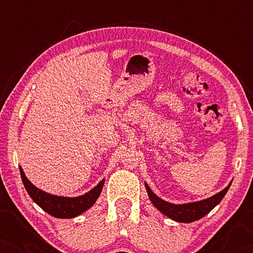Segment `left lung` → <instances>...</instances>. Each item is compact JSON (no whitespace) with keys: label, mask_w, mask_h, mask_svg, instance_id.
I'll return each instance as SVG.
<instances>
[{"label":"left lung","mask_w":253,"mask_h":253,"mask_svg":"<svg viewBox=\"0 0 253 253\" xmlns=\"http://www.w3.org/2000/svg\"><path fill=\"white\" fill-rule=\"evenodd\" d=\"M231 184V183H230ZM230 184L227 186L226 189H223L222 191H220L213 197L210 198L200 200V202L195 203H189V204H182V205H175V204L165 202L161 198H159L157 195H154L153 191L150 189L146 183H145V188L150 197L151 202L157 209L160 211L162 214L167 215L170 219L177 221V222H193V221L202 219L203 216H205L206 214H209L217 204H219L229 189Z\"/></svg>","instance_id":"obj_1"}]
</instances>
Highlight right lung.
<instances>
[{
    "mask_svg": "<svg viewBox=\"0 0 253 253\" xmlns=\"http://www.w3.org/2000/svg\"><path fill=\"white\" fill-rule=\"evenodd\" d=\"M19 170L23 184L25 186L27 193L33 199V202L38 204L43 211H46L48 214H50L51 216L60 217V219H70V217L78 216L79 214L87 211L89 207L94 205L102 191L103 184H105V179H102L98 185L94 186L91 191L85 193V195L75 197V198H68V197L49 195V193L38 189L27 179L22 167H19Z\"/></svg>",
    "mask_w": 253,
    "mask_h": 253,
    "instance_id": "add662e5",
    "label": "right lung"
}]
</instances>
